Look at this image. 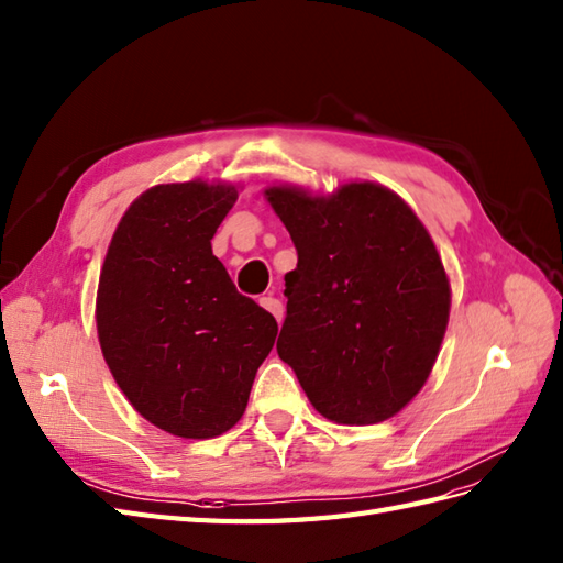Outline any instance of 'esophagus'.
Segmentation results:
<instances>
[{"label": "esophagus", "instance_id": "1", "mask_svg": "<svg viewBox=\"0 0 563 563\" xmlns=\"http://www.w3.org/2000/svg\"><path fill=\"white\" fill-rule=\"evenodd\" d=\"M260 306H263L265 310H269L274 318H277V322H282L284 320V306H282V300L279 298H272V296H265V298H260Z\"/></svg>", "mask_w": 563, "mask_h": 563}]
</instances>
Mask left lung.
Returning a JSON list of instances; mask_svg holds the SVG:
<instances>
[{"mask_svg": "<svg viewBox=\"0 0 563 563\" xmlns=\"http://www.w3.org/2000/svg\"><path fill=\"white\" fill-rule=\"evenodd\" d=\"M298 265L284 277L277 341L310 404L341 424H375L428 379L449 320V279L408 205L375 184L332 198L267 188Z\"/></svg>", "mask_w": 563, "mask_h": 563, "instance_id": "obj_1", "label": "left lung"}]
</instances>
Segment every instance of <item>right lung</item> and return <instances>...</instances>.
I'll use <instances>...</instances> for the list:
<instances>
[{"label": "right lung", "mask_w": 563, "mask_h": 563, "mask_svg": "<svg viewBox=\"0 0 563 563\" xmlns=\"http://www.w3.org/2000/svg\"><path fill=\"white\" fill-rule=\"evenodd\" d=\"M234 186L145 190L114 231L98 289V334L139 413L186 440H210L243 416L277 320L236 291L212 255Z\"/></svg>", "instance_id": "add662e5"}]
</instances>
